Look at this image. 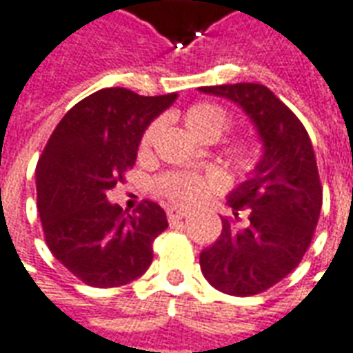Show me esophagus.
<instances>
[{"instance_id": "obj_1", "label": "esophagus", "mask_w": 353, "mask_h": 353, "mask_svg": "<svg viewBox=\"0 0 353 353\" xmlns=\"http://www.w3.org/2000/svg\"><path fill=\"white\" fill-rule=\"evenodd\" d=\"M184 216H188V211H186V209H179V207L167 209V219H169V221H181Z\"/></svg>"}]
</instances>
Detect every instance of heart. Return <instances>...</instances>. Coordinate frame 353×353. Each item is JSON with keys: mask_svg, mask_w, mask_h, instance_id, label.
Masks as SVG:
<instances>
[{"mask_svg": "<svg viewBox=\"0 0 353 353\" xmlns=\"http://www.w3.org/2000/svg\"><path fill=\"white\" fill-rule=\"evenodd\" d=\"M182 119H184V125L188 127V131L201 142H214L230 127V117L226 110H222L221 106L211 104V102L192 104L190 108L184 110ZM157 131H159V121L148 125V129L144 131L141 144H139L141 154H146L152 148ZM228 157L239 172L252 171L256 165V152L251 144H245V142L232 144L228 148ZM216 188H219V182L214 179L197 174V172H167L157 181L159 196H163L167 201L174 205L196 203Z\"/></svg>", "mask_w": 353, "mask_h": 353, "instance_id": "heart-1", "label": "heart"}]
</instances>
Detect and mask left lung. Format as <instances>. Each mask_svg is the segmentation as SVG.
<instances>
[{
  "label": "left lung",
  "instance_id": "1",
  "mask_svg": "<svg viewBox=\"0 0 353 353\" xmlns=\"http://www.w3.org/2000/svg\"><path fill=\"white\" fill-rule=\"evenodd\" d=\"M199 91L239 104L264 142L254 174L228 196L234 216L222 219L219 239L199 254L214 289L251 296L289 276L312 243L323 203L316 154L301 119L268 87L234 83ZM239 210L248 211L245 221Z\"/></svg>",
  "mask_w": 353,
  "mask_h": 353
}]
</instances>
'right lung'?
I'll list each match as a JSON object with an SVG mask.
<instances>
[{"mask_svg":"<svg viewBox=\"0 0 353 353\" xmlns=\"http://www.w3.org/2000/svg\"><path fill=\"white\" fill-rule=\"evenodd\" d=\"M176 92L142 97L101 89L66 112L36 167L37 211L52 256L85 285L108 289L142 276L167 224L154 201L132 214L106 199L137 161L144 129Z\"/></svg>","mask_w":353,"mask_h":353,"instance_id":"add662e5","label":"right lung"}]
</instances>
